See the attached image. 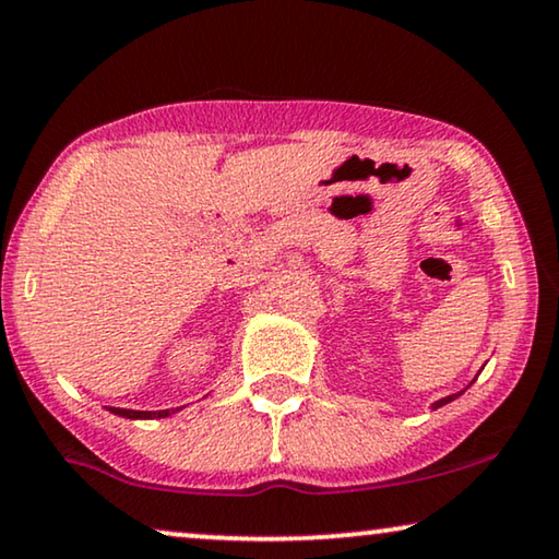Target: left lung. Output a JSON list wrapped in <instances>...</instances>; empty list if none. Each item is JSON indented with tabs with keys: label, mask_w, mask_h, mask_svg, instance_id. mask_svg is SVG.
Masks as SVG:
<instances>
[{
	"label": "left lung",
	"mask_w": 559,
	"mask_h": 559,
	"mask_svg": "<svg viewBox=\"0 0 559 559\" xmlns=\"http://www.w3.org/2000/svg\"><path fill=\"white\" fill-rule=\"evenodd\" d=\"M456 395H461V393H454V395H447V399L436 401V403H433V408H441V406H447V403H449V401H454V399H456Z\"/></svg>",
	"instance_id": "left-lung-1"
}]
</instances>
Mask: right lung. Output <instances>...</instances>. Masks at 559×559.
I'll use <instances>...</instances> for the list:
<instances>
[{
	"instance_id": "obj_1",
	"label": "right lung",
	"mask_w": 559,
	"mask_h": 559,
	"mask_svg": "<svg viewBox=\"0 0 559 559\" xmlns=\"http://www.w3.org/2000/svg\"><path fill=\"white\" fill-rule=\"evenodd\" d=\"M112 414L118 416H126V418H164V416H171L174 408H166V411H131V408H108ZM179 411V408H176Z\"/></svg>"
}]
</instances>
